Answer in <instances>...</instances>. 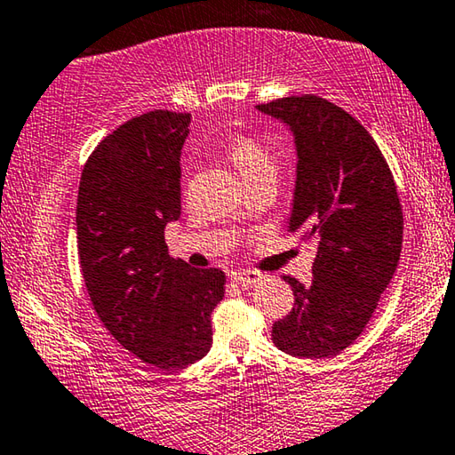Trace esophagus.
Listing matches in <instances>:
<instances>
[{"label":"esophagus","instance_id":"obj_1","mask_svg":"<svg viewBox=\"0 0 455 455\" xmlns=\"http://www.w3.org/2000/svg\"><path fill=\"white\" fill-rule=\"evenodd\" d=\"M258 272H250V270H232L229 272V281L240 284V286H250L258 281Z\"/></svg>","mask_w":455,"mask_h":455}]
</instances>
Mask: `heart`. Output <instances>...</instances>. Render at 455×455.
<instances>
[{"label":"heart","instance_id":"b5f03b06","mask_svg":"<svg viewBox=\"0 0 455 455\" xmlns=\"http://www.w3.org/2000/svg\"><path fill=\"white\" fill-rule=\"evenodd\" d=\"M228 156L246 183L267 174H276V160L272 152L251 138L240 136L232 140V144L228 146Z\"/></svg>","mask_w":455,"mask_h":455}]
</instances>
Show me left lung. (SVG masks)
I'll list each match as a JSON object with an SVG mask.
<instances>
[{
  "mask_svg": "<svg viewBox=\"0 0 455 455\" xmlns=\"http://www.w3.org/2000/svg\"><path fill=\"white\" fill-rule=\"evenodd\" d=\"M256 109L295 136L289 232L317 242L311 283L284 276L295 307L275 321L272 341L291 355L330 358L364 331L401 258L393 172L364 125L331 101L292 95Z\"/></svg>",
  "mask_w": 455,
  "mask_h": 455,
  "instance_id": "obj_1",
  "label": "left lung"
}]
</instances>
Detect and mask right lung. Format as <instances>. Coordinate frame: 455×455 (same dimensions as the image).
I'll return each mask as SVG.
<instances>
[{
  "instance_id": "1",
  "label": "right lung",
  "mask_w": 455,
  "mask_h": 455,
  "mask_svg": "<svg viewBox=\"0 0 455 455\" xmlns=\"http://www.w3.org/2000/svg\"><path fill=\"white\" fill-rule=\"evenodd\" d=\"M191 114L155 109L97 144L76 197V248L93 309L138 360L179 370L212 347L220 268L169 256L166 223L180 218V150Z\"/></svg>"
}]
</instances>
